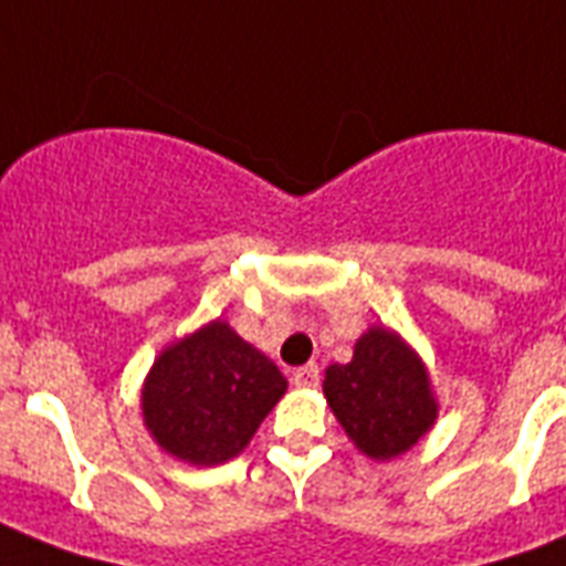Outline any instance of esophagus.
Wrapping results in <instances>:
<instances>
[{"label": "esophagus", "instance_id": "34e87169", "mask_svg": "<svg viewBox=\"0 0 566 566\" xmlns=\"http://www.w3.org/2000/svg\"><path fill=\"white\" fill-rule=\"evenodd\" d=\"M319 381V367L317 364H305L300 370H293V385L296 387H314Z\"/></svg>", "mask_w": 566, "mask_h": 566}]
</instances>
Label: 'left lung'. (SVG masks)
<instances>
[{"label":"left lung","instance_id":"8db88e82","mask_svg":"<svg viewBox=\"0 0 566 566\" xmlns=\"http://www.w3.org/2000/svg\"><path fill=\"white\" fill-rule=\"evenodd\" d=\"M323 394L349 440L376 461L408 452L438 420L426 364L385 326L358 337L353 361L328 367Z\"/></svg>","mask_w":566,"mask_h":566}]
</instances>
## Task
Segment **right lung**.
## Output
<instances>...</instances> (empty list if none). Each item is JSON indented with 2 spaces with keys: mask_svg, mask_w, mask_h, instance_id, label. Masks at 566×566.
<instances>
[{
  "mask_svg": "<svg viewBox=\"0 0 566 566\" xmlns=\"http://www.w3.org/2000/svg\"><path fill=\"white\" fill-rule=\"evenodd\" d=\"M287 390L264 353L222 319L170 344L144 381L140 408L155 443L193 467L240 455Z\"/></svg>",
  "mask_w": 566,
  "mask_h": 566,
  "instance_id": "add662e5",
  "label": "right lung"
}]
</instances>
